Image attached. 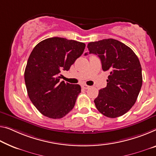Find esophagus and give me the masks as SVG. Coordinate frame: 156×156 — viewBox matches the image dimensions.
Masks as SVG:
<instances>
[{
  "mask_svg": "<svg viewBox=\"0 0 156 156\" xmlns=\"http://www.w3.org/2000/svg\"><path fill=\"white\" fill-rule=\"evenodd\" d=\"M82 88H84V89H88V88H90V86H88V85H86V84H83L82 85Z\"/></svg>",
  "mask_w": 156,
  "mask_h": 156,
  "instance_id": "34e87169",
  "label": "esophagus"
}]
</instances>
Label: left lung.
<instances>
[{
  "mask_svg": "<svg viewBox=\"0 0 156 156\" xmlns=\"http://www.w3.org/2000/svg\"><path fill=\"white\" fill-rule=\"evenodd\" d=\"M87 47L89 54L100 58L103 71L110 73L107 86L94 100L95 107L109 118L123 116L135 105L142 85L138 57L130 47L112 38L91 42Z\"/></svg>",
  "mask_w": 156,
  "mask_h": 156,
  "instance_id": "obj_1",
  "label": "left lung"
}]
</instances>
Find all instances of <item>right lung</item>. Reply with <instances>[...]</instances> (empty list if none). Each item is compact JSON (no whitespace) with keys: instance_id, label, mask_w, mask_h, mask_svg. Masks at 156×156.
Masks as SVG:
<instances>
[{"instance_id":"obj_1","label":"right lung","mask_w":156,"mask_h":156,"mask_svg":"<svg viewBox=\"0 0 156 156\" xmlns=\"http://www.w3.org/2000/svg\"><path fill=\"white\" fill-rule=\"evenodd\" d=\"M85 47L83 42L54 37L42 40L33 49L24 80L30 101L44 116L61 119L73 109L81 86L60 81V73L70 68Z\"/></svg>"}]
</instances>
